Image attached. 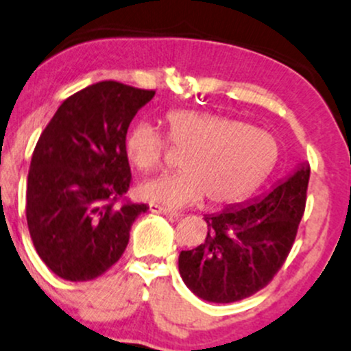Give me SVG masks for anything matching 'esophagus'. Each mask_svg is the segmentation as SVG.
<instances>
[{"instance_id": "34e87169", "label": "esophagus", "mask_w": 351, "mask_h": 351, "mask_svg": "<svg viewBox=\"0 0 351 351\" xmlns=\"http://www.w3.org/2000/svg\"><path fill=\"white\" fill-rule=\"evenodd\" d=\"M150 208V213H155V214H162V216H168V217H178L180 213H176V210H171V209H167L163 208V206H158V204H152L149 206Z\"/></svg>"}]
</instances>
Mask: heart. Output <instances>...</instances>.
Segmentation results:
<instances>
[{
  "label": "heart",
  "instance_id": "obj_1",
  "mask_svg": "<svg viewBox=\"0 0 351 351\" xmlns=\"http://www.w3.org/2000/svg\"><path fill=\"white\" fill-rule=\"evenodd\" d=\"M168 138L188 152L181 173L143 183V199L183 208L208 197L213 204L235 202L269 175L278 160V142L269 132L219 114L178 109L167 114ZM167 141L149 122H137L125 135V154L142 173L163 165Z\"/></svg>",
  "mask_w": 351,
  "mask_h": 351
}]
</instances>
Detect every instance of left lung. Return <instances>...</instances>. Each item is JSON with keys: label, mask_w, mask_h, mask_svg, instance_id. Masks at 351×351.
<instances>
[{"label": "left lung", "mask_w": 351, "mask_h": 351, "mask_svg": "<svg viewBox=\"0 0 351 351\" xmlns=\"http://www.w3.org/2000/svg\"><path fill=\"white\" fill-rule=\"evenodd\" d=\"M309 163L263 196L204 216L209 230L193 250H183L178 269L197 298L226 304L263 289L282 267L306 209Z\"/></svg>", "instance_id": "left-lung-1"}]
</instances>
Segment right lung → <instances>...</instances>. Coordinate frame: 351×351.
I'll use <instances>...</instances> for the list:
<instances>
[{
	"mask_svg": "<svg viewBox=\"0 0 351 351\" xmlns=\"http://www.w3.org/2000/svg\"><path fill=\"white\" fill-rule=\"evenodd\" d=\"M154 96L111 80L90 84L63 101L40 134L27 175V227L42 261L63 280L108 271L149 209L121 197L130 184L129 124Z\"/></svg>",
	"mask_w": 351,
	"mask_h": 351,
	"instance_id": "obj_1",
	"label": "right lung"
}]
</instances>
